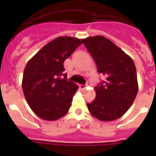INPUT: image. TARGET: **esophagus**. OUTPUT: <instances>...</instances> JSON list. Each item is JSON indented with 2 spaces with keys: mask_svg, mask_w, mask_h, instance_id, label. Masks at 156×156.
<instances>
[{
  "mask_svg": "<svg viewBox=\"0 0 156 156\" xmlns=\"http://www.w3.org/2000/svg\"><path fill=\"white\" fill-rule=\"evenodd\" d=\"M86 87H86V85H79V89L82 90H85Z\"/></svg>",
  "mask_w": 156,
  "mask_h": 156,
  "instance_id": "34e87169",
  "label": "esophagus"
}]
</instances>
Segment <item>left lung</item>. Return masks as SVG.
Returning a JSON list of instances; mask_svg holds the SVG:
<instances>
[{"mask_svg": "<svg viewBox=\"0 0 156 156\" xmlns=\"http://www.w3.org/2000/svg\"><path fill=\"white\" fill-rule=\"evenodd\" d=\"M95 60L99 73L106 77L95 87V99L87 108L95 118L111 121L130 108L138 90L135 65L130 56L102 35L82 40Z\"/></svg>", "mask_w": 156, "mask_h": 156, "instance_id": "left-lung-1", "label": "left lung"}]
</instances>
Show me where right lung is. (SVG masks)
<instances>
[{
    "instance_id": "obj_1",
    "label": "right lung",
    "mask_w": 156,
    "mask_h": 156,
    "mask_svg": "<svg viewBox=\"0 0 156 156\" xmlns=\"http://www.w3.org/2000/svg\"><path fill=\"white\" fill-rule=\"evenodd\" d=\"M82 44L78 38L60 36L28 61L23 90L31 110L40 118L56 121L68 112L78 86L67 81L63 64Z\"/></svg>"
}]
</instances>
